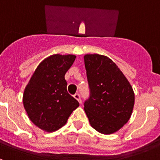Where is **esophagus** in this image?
<instances>
[{"mask_svg": "<svg viewBox=\"0 0 160 160\" xmlns=\"http://www.w3.org/2000/svg\"><path fill=\"white\" fill-rule=\"evenodd\" d=\"M73 97H74V98H75L76 100L78 101L79 103H81V97H80V94L77 93V94H75L74 95H73Z\"/></svg>", "mask_w": 160, "mask_h": 160, "instance_id": "1", "label": "esophagus"}]
</instances>
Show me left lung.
<instances>
[{"label":"left lung","instance_id":"8db88e82","mask_svg":"<svg viewBox=\"0 0 160 160\" xmlns=\"http://www.w3.org/2000/svg\"><path fill=\"white\" fill-rule=\"evenodd\" d=\"M85 67L90 97L84 110L90 126L111 135L129 121L135 105L131 83L115 63L104 55L85 54Z\"/></svg>","mask_w":160,"mask_h":160}]
</instances>
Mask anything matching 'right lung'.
<instances>
[{
    "mask_svg": "<svg viewBox=\"0 0 160 160\" xmlns=\"http://www.w3.org/2000/svg\"><path fill=\"white\" fill-rule=\"evenodd\" d=\"M76 58L73 54H53L38 65L22 97L31 122L46 132L58 131L67 122L79 103L67 92L65 74Z\"/></svg>",
    "mask_w": 160,
    "mask_h": 160,
    "instance_id": "1",
    "label": "right lung"
}]
</instances>
